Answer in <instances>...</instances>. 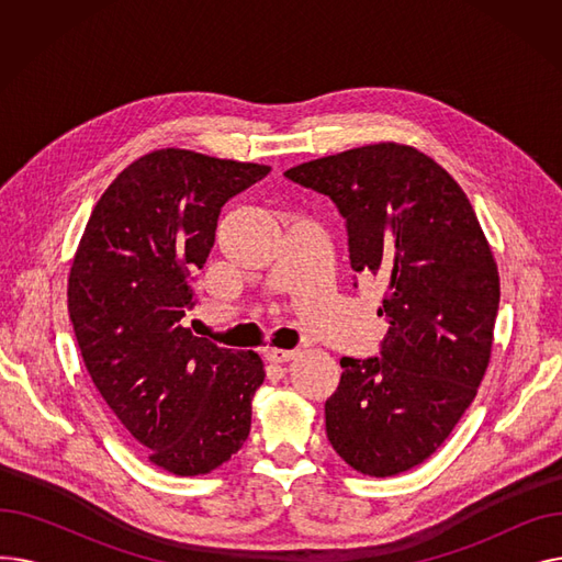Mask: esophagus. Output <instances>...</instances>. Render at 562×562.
I'll list each match as a JSON object with an SVG mask.
<instances>
[{"label":"esophagus","instance_id":"34e87169","mask_svg":"<svg viewBox=\"0 0 562 562\" xmlns=\"http://www.w3.org/2000/svg\"><path fill=\"white\" fill-rule=\"evenodd\" d=\"M296 356H299L296 350H284V348H269V350H266V358H269L276 364L289 362V360H293Z\"/></svg>","mask_w":562,"mask_h":562}]
</instances>
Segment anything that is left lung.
<instances>
[{
	"mask_svg": "<svg viewBox=\"0 0 562 562\" xmlns=\"http://www.w3.org/2000/svg\"><path fill=\"white\" fill-rule=\"evenodd\" d=\"M346 218L350 269L387 282L380 358H341L326 432L364 476L422 464L476 398L490 364L498 271L453 177L401 143H373L284 172Z\"/></svg>",
	"mask_w": 562,
	"mask_h": 562,
	"instance_id": "8db88e82",
	"label": "left lung"
}]
</instances>
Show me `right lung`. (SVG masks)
<instances>
[{
  "label": "right lung",
  "instance_id": "1",
  "mask_svg": "<svg viewBox=\"0 0 562 562\" xmlns=\"http://www.w3.org/2000/svg\"><path fill=\"white\" fill-rule=\"evenodd\" d=\"M269 166L166 147L130 164L98 200L68 278V312L98 392L153 464L210 474L244 447L263 382L255 350L195 337L193 276L223 204Z\"/></svg>",
  "mask_w": 562,
  "mask_h": 562
}]
</instances>
